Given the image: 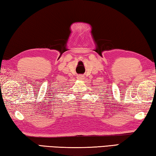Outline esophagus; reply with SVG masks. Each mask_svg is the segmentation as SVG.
<instances>
[{
    "instance_id": "esophagus-1",
    "label": "esophagus",
    "mask_w": 156,
    "mask_h": 156,
    "mask_svg": "<svg viewBox=\"0 0 156 156\" xmlns=\"http://www.w3.org/2000/svg\"><path fill=\"white\" fill-rule=\"evenodd\" d=\"M83 77V76L82 75H80L78 76V79H80V80H82Z\"/></svg>"
}]
</instances>
